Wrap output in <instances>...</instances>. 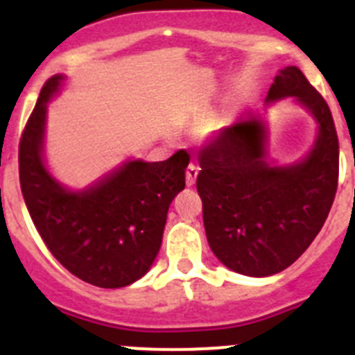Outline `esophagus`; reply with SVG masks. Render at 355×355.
<instances>
[{
  "instance_id": "1",
  "label": "esophagus",
  "mask_w": 355,
  "mask_h": 355,
  "mask_svg": "<svg viewBox=\"0 0 355 355\" xmlns=\"http://www.w3.org/2000/svg\"><path fill=\"white\" fill-rule=\"evenodd\" d=\"M197 174H199V168H197L193 163H190L187 168V187H193V184H196Z\"/></svg>"
}]
</instances>
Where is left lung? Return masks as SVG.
<instances>
[{
  "mask_svg": "<svg viewBox=\"0 0 355 355\" xmlns=\"http://www.w3.org/2000/svg\"><path fill=\"white\" fill-rule=\"evenodd\" d=\"M291 97L316 124L304 158H270L265 114L222 128L200 150L197 192L206 238L218 261L249 277H268L295 263L324 225L338 188L340 146L331 110L299 67L279 69L266 106Z\"/></svg>",
  "mask_w": 355,
  "mask_h": 355,
  "instance_id": "8db88e82",
  "label": "left lung"
}]
</instances>
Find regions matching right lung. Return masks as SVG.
Returning a JSON list of instances; mask_svg holds the SVG:
<instances>
[{
  "label": "right lung",
  "instance_id": "add662e5",
  "mask_svg": "<svg viewBox=\"0 0 355 355\" xmlns=\"http://www.w3.org/2000/svg\"><path fill=\"white\" fill-rule=\"evenodd\" d=\"M65 74L46 81L19 144V180L31 220L51 254L85 283L122 288L149 272L162 247L172 199L184 188L190 156L126 159L81 190L49 172L44 147L48 105Z\"/></svg>",
  "mask_w": 355,
  "mask_h": 355
}]
</instances>
